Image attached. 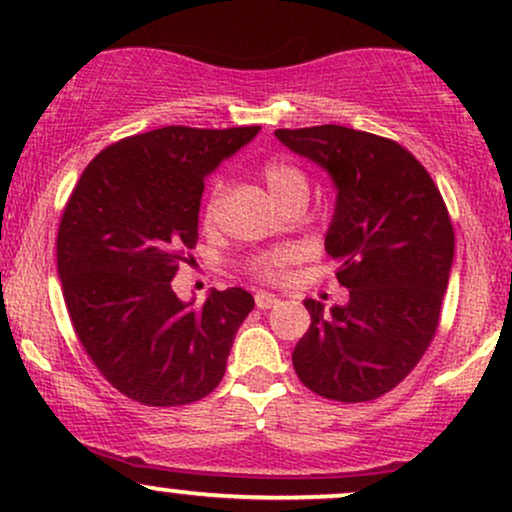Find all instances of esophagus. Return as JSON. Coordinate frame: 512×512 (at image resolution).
<instances>
[{
	"mask_svg": "<svg viewBox=\"0 0 512 512\" xmlns=\"http://www.w3.org/2000/svg\"><path fill=\"white\" fill-rule=\"evenodd\" d=\"M279 303V298L276 296H272V293H255V305L260 310H269V308H274V305Z\"/></svg>",
	"mask_w": 512,
	"mask_h": 512,
	"instance_id": "1",
	"label": "esophagus"
}]
</instances>
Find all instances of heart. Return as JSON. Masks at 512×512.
Segmentation results:
<instances>
[{
    "label": "heart",
    "mask_w": 512,
    "mask_h": 512,
    "mask_svg": "<svg viewBox=\"0 0 512 512\" xmlns=\"http://www.w3.org/2000/svg\"><path fill=\"white\" fill-rule=\"evenodd\" d=\"M262 180L264 187H267L269 197L274 199L276 207L281 204L291 202V199H305L308 202V178L296 163L286 161V158H274V161H267L262 166ZM214 199H216V190L214 197L209 199V207H207V216L214 214ZM289 262V255L286 252H274V255H267L264 260L257 262V272L262 276H276L284 269V264Z\"/></svg>",
    "instance_id": "b5f03b06"
}]
</instances>
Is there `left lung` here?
<instances>
[{
  "mask_svg": "<svg viewBox=\"0 0 512 512\" xmlns=\"http://www.w3.org/2000/svg\"><path fill=\"white\" fill-rule=\"evenodd\" d=\"M274 137L330 175L325 250L349 289L330 310L305 298L310 327L293 368L320 397L368 402L402 383L436 334L455 257L448 209L426 168L390 139L342 125Z\"/></svg>",
  "mask_w": 512,
  "mask_h": 512,
  "instance_id": "8db88e82",
  "label": "left lung"
}]
</instances>
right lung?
<instances>
[{"mask_svg":"<svg viewBox=\"0 0 512 512\" xmlns=\"http://www.w3.org/2000/svg\"><path fill=\"white\" fill-rule=\"evenodd\" d=\"M257 132L173 125L127 137L88 163L64 207L57 274L69 317L103 378L134 402H197L226 373L255 298L211 291L197 308L170 281L197 245L204 178Z\"/></svg>","mask_w":512,"mask_h":512,"instance_id":"obj_1","label":"right lung"}]
</instances>
